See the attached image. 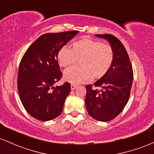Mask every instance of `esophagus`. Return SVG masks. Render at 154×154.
<instances>
[{"mask_svg": "<svg viewBox=\"0 0 154 154\" xmlns=\"http://www.w3.org/2000/svg\"><path fill=\"white\" fill-rule=\"evenodd\" d=\"M77 86L76 85H71V89L72 90V91H73V90H75V89H76V88H77Z\"/></svg>", "mask_w": 154, "mask_h": 154, "instance_id": "esophagus-1", "label": "esophagus"}]
</instances>
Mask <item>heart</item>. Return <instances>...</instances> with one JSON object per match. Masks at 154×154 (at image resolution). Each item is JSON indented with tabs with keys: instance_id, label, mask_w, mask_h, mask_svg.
Segmentation results:
<instances>
[{
	"instance_id": "b5f03b06",
	"label": "heart",
	"mask_w": 154,
	"mask_h": 154,
	"mask_svg": "<svg viewBox=\"0 0 154 154\" xmlns=\"http://www.w3.org/2000/svg\"><path fill=\"white\" fill-rule=\"evenodd\" d=\"M60 66H71L79 59V66L65 70L63 79L72 84L90 81L93 77L100 78L106 75L114 61V51L111 45L98 40L83 38L72 44V49L64 46L58 53Z\"/></svg>"
}]
</instances>
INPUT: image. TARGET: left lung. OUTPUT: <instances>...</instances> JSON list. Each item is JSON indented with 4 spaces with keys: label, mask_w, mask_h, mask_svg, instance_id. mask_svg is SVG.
<instances>
[{
    "label": "left lung",
    "mask_w": 154,
    "mask_h": 154,
    "mask_svg": "<svg viewBox=\"0 0 154 154\" xmlns=\"http://www.w3.org/2000/svg\"><path fill=\"white\" fill-rule=\"evenodd\" d=\"M109 41L114 51V61L106 75L87 90L85 106L89 115L100 122H109L116 117L128 103L131 91L133 71L126 49L121 41L111 34L95 35Z\"/></svg>",
    "instance_id": "1"
}]
</instances>
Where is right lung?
Segmentation results:
<instances>
[{
	"label": "right lung",
	"mask_w": 154,
	"mask_h": 154,
	"mask_svg": "<svg viewBox=\"0 0 154 154\" xmlns=\"http://www.w3.org/2000/svg\"><path fill=\"white\" fill-rule=\"evenodd\" d=\"M79 31L45 33L28 48L19 66L17 86L23 106L40 121L54 119L61 114L71 91L69 82L54 85L61 79L58 53Z\"/></svg>",
	"instance_id": "right-lung-1"
}]
</instances>
